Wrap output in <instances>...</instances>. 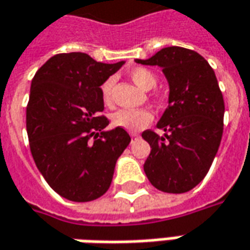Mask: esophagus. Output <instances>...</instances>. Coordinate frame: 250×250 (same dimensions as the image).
<instances>
[{"instance_id":"obj_1","label":"esophagus","mask_w":250,"mask_h":250,"mask_svg":"<svg viewBox=\"0 0 250 250\" xmlns=\"http://www.w3.org/2000/svg\"><path fill=\"white\" fill-rule=\"evenodd\" d=\"M131 138H134V139L139 138V134H138V132H131Z\"/></svg>"}]
</instances>
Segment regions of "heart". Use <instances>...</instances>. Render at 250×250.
Masks as SVG:
<instances>
[{
	"instance_id": "b5f03b06",
	"label": "heart",
	"mask_w": 250,
	"mask_h": 250,
	"mask_svg": "<svg viewBox=\"0 0 250 250\" xmlns=\"http://www.w3.org/2000/svg\"><path fill=\"white\" fill-rule=\"evenodd\" d=\"M128 76L132 82L142 90L153 89L157 84V75L149 68H132L128 72ZM112 89H113L112 79H106L101 84V96H103V101L106 105L111 104ZM152 120H153V116L146 109H120L112 115V123L120 128H125L127 131H139L150 125Z\"/></svg>"
}]
</instances>
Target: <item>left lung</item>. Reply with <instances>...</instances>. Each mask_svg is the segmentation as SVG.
Segmentation results:
<instances>
[{
	"label": "left lung",
	"mask_w": 250,
	"mask_h": 250,
	"mask_svg": "<svg viewBox=\"0 0 250 250\" xmlns=\"http://www.w3.org/2000/svg\"><path fill=\"white\" fill-rule=\"evenodd\" d=\"M135 61L161 67L169 83V104L157 123L166 134L142 132L152 147L145 174L156 189L186 193L208 174L222 141L225 101L216 75L201 54L181 46Z\"/></svg>",
	"instance_id": "left-lung-1"
}]
</instances>
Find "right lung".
Instances as JSON below:
<instances>
[{
    "label": "right lung",
    "instance_id": "right-lung-1",
    "mask_svg": "<svg viewBox=\"0 0 250 250\" xmlns=\"http://www.w3.org/2000/svg\"><path fill=\"white\" fill-rule=\"evenodd\" d=\"M125 61L104 64L89 54L50 57L32 78L25 125L32 159L61 197L86 203L106 193L119 156L130 144L125 128L103 131L101 84Z\"/></svg>",
    "mask_w": 250,
    "mask_h": 250
}]
</instances>
